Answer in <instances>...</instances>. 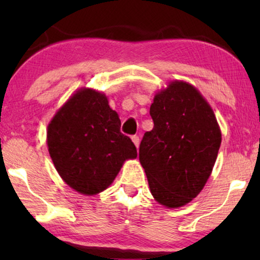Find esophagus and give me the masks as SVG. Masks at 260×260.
Returning a JSON list of instances; mask_svg holds the SVG:
<instances>
[{
    "label": "esophagus",
    "instance_id": "obj_1",
    "mask_svg": "<svg viewBox=\"0 0 260 260\" xmlns=\"http://www.w3.org/2000/svg\"><path fill=\"white\" fill-rule=\"evenodd\" d=\"M131 140H133L134 144L136 145V148L138 149V147H140V137H138V136H136V135H135V136L131 137Z\"/></svg>",
    "mask_w": 260,
    "mask_h": 260
}]
</instances>
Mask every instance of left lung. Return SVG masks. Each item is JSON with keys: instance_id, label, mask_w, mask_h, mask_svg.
I'll use <instances>...</instances> for the list:
<instances>
[{"instance_id": "1", "label": "left lung", "mask_w": 260, "mask_h": 260, "mask_svg": "<svg viewBox=\"0 0 260 260\" xmlns=\"http://www.w3.org/2000/svg\"><path fill=\"white\" fill-rule=\"evenodd\" d=\"M150 116L154 129L142 138L140 162L155 200L181 207L207 182L221 133L208 103L183 81H173L155 95Z\"/></svg>"}]
</instances>
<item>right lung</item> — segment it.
<instances>
[{"mask_svg": "<svg viewBox=\"0 0 260 260\" xmlns=\"http://www.w3.org/2000/svg\"><path fill=\"white\" fill-rule=\"evenodd\" d=\"M47 145L61 179L81 194L108 188L125 159L136 158L133 141L120 133V119L101 92L79 90L56 112Z\"/></svg>", "mask_w": 260, "mask_h": 260, "instance_id": "add662e5", "label": "right lung"}]
</instances>
